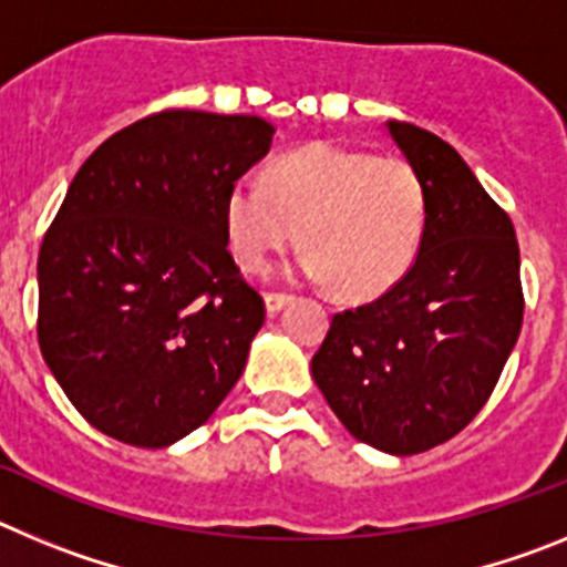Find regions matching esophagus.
Masks as SVG:
<instances>
[{
  "label": "esophagus",
  "instance_id": "esophagus-1",
  "mask_svg": "<svg viewBox=\"0 0 567 567\" xmlns=\"http://www.w3.org/2000/svg\"><path fill=\"white\" fill-rule=\"evenodd\" d=\"M289 303H292V295H284V292L264 295V307H267V315H278L280 309H287Z\"/></svg>",
  "mask_w": 567,
  "mask_h": 567
}]
</instances>
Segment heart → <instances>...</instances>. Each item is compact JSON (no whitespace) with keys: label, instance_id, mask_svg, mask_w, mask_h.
<instances>
[{"label":"heart","instance_id":"obj_1","mask_svg":"<svg viewBox=\"0 0 567 567\" xmlns=\"http://www.w3.org/2000/svg\"><path fill=\"white\" fill-rule=\"evenodd\" d=\"M267 183L244 178L227 195L229 244L249 272H264L295 235L307 249L300 272L332 280L343 298H378L412 269L429 193L405 158L312 144L280 158Z\"/></svg>","mask_w":567,"mask_h":567}]
</instances>
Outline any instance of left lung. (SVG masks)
I'll list each match as a JSON object with an SVG mask.
<instances>
[{
	"instance_id": "left-lung-1",
	"label": "left lung",
	"mask_w": 567,
	"mask_h": 567,
	"mask_svg": "<svg viewBox=\"0 0 567 567\" xmlns=\"http://www.w3.org/2000/svg\"><path fill=\"white\" fill-rule=\"evenodd\" d=\"M429 193V224L398 287L334 315L312 358L332 412L378 452H429L491 398L523 327L519 247L463 155L429 130L389 122Z\"/></svg>"
}]
</instances>
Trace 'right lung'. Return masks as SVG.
Here are the masks:
<instances>
[{
	"instance_id": "right-lung-1",
	"label": "right lung",
	"mask_w": 567,
	"mask_h": 567,
	"mask_svg": "<svg viewBox=\"0 0 567 567\" xmlns=\"http://www.w3.org/2000/svg\"><path fill=\"white\" fill-rule=\"evenodd\" d=\"M272 135L258 115L164 110L70 182L39 252V346L107 437L167 449L238 383L264 300L227 249V195Z\"/></svg>"
}]
</instances>
